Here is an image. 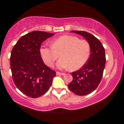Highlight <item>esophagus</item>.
Segmentation results:
<instances>
[{"instance_id": "obj_1", "label": "esophagus", "mask_w": 124, "mask_h": 124, "mask_svg": "<svg viewBox=\"0 0 124 124\" xmlns=\"http://www.w3.org/2000/svg\"><path fill=\"white\" fill-rule=\"evenodd\" d=\"M56 75H62V76H63V75H65V73H61V72H56Z\"/></svg>"}]
</instances>
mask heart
<instances>
[{
	"mask_svg": "<svg viewBox=\"0 0 124 124\" xmlns=\"http://www.w3.org/2000/svg\"><path fill=\"white\" fill-rule=\"evenodd\" d=\"M51 44V46L42 45L39 49L44 62L49 67L54 66L60 54L61 59L56 63L59 69L78 70L86 64L90 55L89 42L73 35H62Z\"/></svg>",
	"mask_w": 124,
	"mask_h": 124,
	"instance_id": "b5f03b06",
	"label": "heart"
}]
</instances>
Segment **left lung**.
I'll return each instance as SVG.
<instances>
[{
	"instance_id": "8db88e82",
	"label": "left lung",
	"mask_w": 124,
	"mask_h": 124,
	"mask_svg": "<svg viewBox=\"0 0 124 124\" xmlns=\"http://www.w3.org/2000/svg\"><path fill=\"white\" fill-rule=\"evenodd\" d=\"M83 36L90 45V55L84 66L72 72L73 80L68 85L71 92L78 96H85L97 89L103 78L106 65L105 49L101 42L93 35L84 31H71Z\"/></svg>"
}]
</instances>
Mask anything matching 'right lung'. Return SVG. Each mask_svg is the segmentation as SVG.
I'll use <instances>...</instances> for the list:
<instances>
[{
	"label": "right lung",
	"instance_id": "obj_1",
	"mask_svg": "<svg viewBox=\"0 0 124 124\" xmlns=\"http://www.w3.org/2000/svg\"><path fill=\"white\" fill-rule=\"evenodd\" d=\"M54 35L45 31H32L21 37L11 52L13 80L30 97L35 99L44 94L56 76V72L44 63L39 52L41 44Z\"/></svg>",
	"mask_w": 124,
	"mask_h": 124
}]
</instances>
